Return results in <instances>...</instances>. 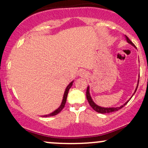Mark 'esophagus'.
<instances>
[{"label": "esophagus", "mask_w": 148, "mask_h": 148, "mask_svg": "<svg viewBox=\"0 0 148 148\" xmlns=\"http://www.w3.org/2000/svg\"><path fill=\"white\" fill-rule=\"evenodd\" d=\"M80 74H81V75H84V72H81V73H80Z\"/></svg>", "instance_id": "34e87169"}]
</instances>
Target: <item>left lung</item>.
Listing matches in <instances>:
<instances>
[{
	"instance_id": "1",
	"label": "left lung",
	"mask_w": 148,
	"mask_h": 148,
	"mask_svg": "<svg viewBox=\"0 0 148 148\" xmlns=\"http://www.w3.org/2000/svg\"><path fill=\"white\" fill-rule=\"evenodd\" d=\"M125 38H126L127 41V42H128V43H130V45H132V46H134V47H135V45H134L133 42L131 41L130 39H129V37H127V36H126V35H125ZM138 82H139V79H138V84H137L136 88L134 93L136 92V91L137 88H138ZM90 90L89 86H88L87 90H86V98H87L88 103H89V104L90 105V106L93 108V109L95 110V111L97 112V113H103V114H104V113H113V112L118 111V110L121 109V108H123V107L125 106V105H126L127 103L129 102V101H130V100H128V101H127L126 103H125L123 105H122V106H119V107H109V108H104V107H101V106H98V105H97L96 103L92 101V98H91L90 95V90ZM133 95H132V97H133ZM130 99H131V98H130Z\"/></svg>"
}]
</instances>
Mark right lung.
<instances>
[{
  "mask_svg": "<svg viewBox=\"0 0 148 148\" xmlns=\"http://www.w3.org/2000/svg\"><path fill=\"white\" fill-rule=\"evenodd\" d=\"M73 82L74 81H72V82L69 84L68 86H67V87L65 89V91H64V96H63V99H62V103H61V105L60 106L58 109L56 110V111H54L53 112H52L51 113H50V114L49 115H43V117H50V116H54V115L58 114L60 112L62 111V108L64 107V105H65V103H66V101H67V95H68V92H69V90L70 89V88L72 87V84H73Z\"/></svg>",
  "mask_w": 148,
  "mask_h": 148,
  "instance_id": "add662e5",
  "label": "right lung"
}]
</instances>
